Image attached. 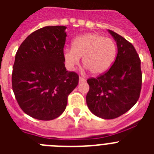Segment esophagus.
Instances as JSON below:
<instances>
[{
	"label": "esophagus",
	"instance_id": "1",
	"mask_svg": "<svg viewBox=\"0 0 154 154\" xmlns=\"http://www.w3.org/2000/svg\"><path fill=\"white\" fill-rule=\"evenodd\" d=\"M85 81V79L82 78V77H79V82H84Z\"/></svg>",
	"mask_w": 154,
	"mask_h": 154
}]
</instances>
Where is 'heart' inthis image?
<instances>
[{
    "instance_id": "b5f03b06",
    "label": "heart",
    "mask_w": 154,
    "mask_h": 154,
    "mask_svg": "<svg viewBox=\"0 0 154 154\" xmlns=\"http://www.w3.org/2000/svg\"><path fill=\"white\" fill-rule=\"evenodd\" d=\"M116 52V45L112 38L88 33L75 38L72 48L64 49L63 58L69 70H74L82 58V63L92 74L100 75L112 66Z\"/></svg>"
}]
</instances>
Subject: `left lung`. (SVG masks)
Wrapping results in <instances>:
<instances>
[{
    "mask_svg": "<svg viewBox=\"0 0 154 154\" xmlns=\"http://www.w3.org/2000/svg\"><path fill=\"white\" fill-rule=\"evenodd\" d=\"M117 45L113 65L98 78L87 80V106L99 118L112 119L126 113L137 103L141 90L140 59L131 43L108 30Z\"/></svg>",
    "mask_w": 154,
    "mask_h": 154,
    "instance_id": "1",
    "label": "left lung"
}]
</instances>
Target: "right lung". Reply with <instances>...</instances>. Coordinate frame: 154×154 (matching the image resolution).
Returning <instances> with one entry per match:
<instances>
[{
    "instance_id": "1",
    "label": "right lung",
    "mask_w": 154,
    "mask_h": 154,
    "mask_svg": "<svg viewBox=\"0 0 154 154\" xmlns=\"http://www.w3.org/2000/svg\"><path fill=\"white\" fill-rule=\"evenodd\" d=\"M65 26H46L28 35L15 55L12 89L27 115L40 120L58 117L79 75L65 67Z\"/></svg>"
}]
</instances>
